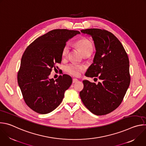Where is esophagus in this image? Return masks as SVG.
I'll return each mask as SVG.
<instances>
[{
  "label": "esophagus",
  "instance_id": "esophagus-1",
  "mask_svg": "<svg viewBox=\"0 0 146 146\" xmlns=\"http://www.w3.org/2000/svg\"><path fill=\"white\" fill-rule=\"evenodd\" d=\"M77 81H78V79H77V78H73V83H76V82H77Z\"/></svg>",
  "mask_w": 146,
  "mask_h": 146
}]
</instances>
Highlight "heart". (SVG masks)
Wrapping results in <instances>:
<instances>
[{
    "instance_id": "b5f03b06",
    "label": "heart",
    "mask_w": 146,
    "mask_h": 146,
    "mask_svg": "<svg viewBox=\"0 0 146 146\" xmlns=\"http://www.w3.org/2000/svg\"><path fill=\"white\" fill-rule=\"evenodd\" d=\"M76 46L80 50L82 54H84L85 53H90L91 54V52L93 51L94 48V45L91 41L86 37H82L77 40L75 42ZM70 50V44L69 43H66L63 49H62V55L63 57H65L67 56ZM84 66L78 65L75 64H72L69 65H68L66 68V72L74 76H78L81 72L84 70Z\"/></svg>"
}]
</instances>
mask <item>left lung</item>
<instances>
[{
	"instance_id": "obj_1",
	"label": "left lung",
	"mask_w": 146,
	"mask_h": 146,
	"mask_svg": "<svg viewBox=\"0 0 146 146\" xmlns=\"http://www.w3.org/2000/svg\"><path fill=\"white\" fill-rule=\"evenodd\" d=\"M92 37L96 48L93 64L86 76L98 77L96 84L83 81L84 88L80 92L85 106L97 115L108 114L121 103L129 86V62L119 40L111 32L100 29L81 30Z\"/></svg>"
}]
</instances>
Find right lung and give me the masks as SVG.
I'll list each match as a JSON object with an SVG mask.
<instances>
[{
  "label": "right lung",
  "instance_id": "right-lung-1",
  "mask_svg": "<svg viewBox=\"0 0 146 146\" xmlns=\"http://www.w3.org/2000/svg\"><path fill=\"white\" fill-rule=\"evenodd\" d=\"M79 33L77 31L52 30L35 40L23 54L17 80L25 102L34 111L49 113L63 100L72 83V77L63 74L54 80L49 76L56 69V64L61 62L66 43Z\"/></svg>",
  "mask_w": 146,
  "mask_h": 146
}]
</instances>
